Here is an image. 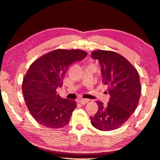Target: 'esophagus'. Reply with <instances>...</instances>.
Returning a JSON list of instances; mask_svg holds the SVG:
<instances>
[{"label": "esophagus", "mask_w": 160, "mask_h": 160, "mask_svg": "<svg viewBox=\"0 0 160 160\" xmlns=\"http://www.w3.org/2000/svg\"><path fill=\"white\" fill-rule=\"evenodd\" d=\"M78 101L80 103L84 105V104H86L87 103H88L89 100L88 99V98H80V99H78Z\"/></svg>", "instance_id": "1"}]
</instances>
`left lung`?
<instances>
[{
  "label": "left lung",
  "instance_id": "left-lung-1",
  "mask_svg": "<svg viewBox=\"0 0 160 160\" xmlns=\"http://www.w3.org/2000/svg\"><path fill=\"white\" fill-rule=\"evenodd\" d=\"M101 66L102 82L108 86L109 102L97 101L98 110L91 117L93 127L101 131L114 130L134 112L140 99L141 87L138 72L125 58L112 51L98 50L91 54Z\"/></svg>",
  "mask_w": 160,
  "mask_h": 160
}]
</instances>
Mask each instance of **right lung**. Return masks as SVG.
Here are the masks:
<instances>
[{"mask_svg": "<svg viewBox=\"0 0 160 160\" xmlns=\"http://www.w3.org/2000/svg\"><path fill=\"white\" fill-rule=\"evenodd\" d=\"M86 52L59 49L35 61L23 80L22 92L31 115L38 122L48 128L67 125L77 107L75 100L57 94L62 88L63 77L69 66L84 59Z\"/></svg>", "mask_w": 160, "mask_h": 160, "instance_id": "obj_1", "label": "right lung"}]
</instances>
